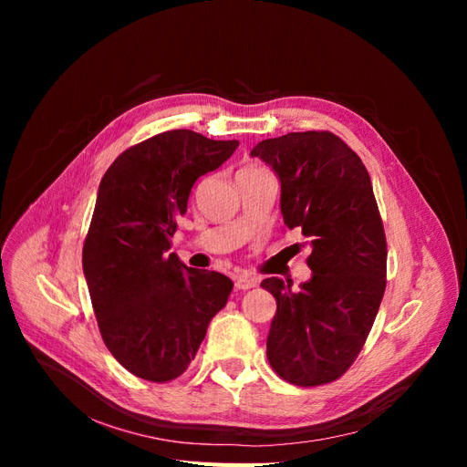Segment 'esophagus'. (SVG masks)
<instances>
[{"label": "esophagus", "mask_w": 467, "mask_h": 467, "mask_svg": "<svg viewBox=\"0 0 467 467\" xmlns=\"http://www.w3.org/2000/svg\"><path fill=\"white\" fill-rule=\"evenodd\" d=\"M253 286H257V278L255 276H249V275L235 276V290H249Z\"/></svg>", "instance_id": "1"}]
</instances>
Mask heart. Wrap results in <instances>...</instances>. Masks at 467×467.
Returning a JSON list of instances; mask_svg holds the SVG:
<instances>
[{
	"label": "heart",
	"mask_w": 467,
	"mask_h": 467,
	"mask_svg": "<svg viewBox=\"0 0 467 467\" xmlns=\"http://www.w3.org/2000/svg\"><path fill=\"white\" fill-rule=\"evenodd\" d=\"M266 175H271V173H268L263 165L247 161L245 165L239 167L237 181H242V179H257V177H266Z\"/></svg>",
	"instance_id": "1"
}]
</instances>
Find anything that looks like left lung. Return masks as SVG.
<instances>
[{
  "label": "left lung",
  "instance_id": "obj_1",
  "mask_svg": "<svg viewBox=\"0 0 467 467\" xmlns=\"http://www.w3.org/2000/svg\"><path fill=\"white\" fill-rule=\"evenodd\" d=\"M251 155L280 179L285 223L312 239V280L300 290L276 276L261 282L276 298L266 358L294 386L329 384L360 355L386 290L388 245L370 175L327 130L268 138Z\"/></svg>",
  "mask_w": 467,
  "mask_h": 467
}]
</instances>
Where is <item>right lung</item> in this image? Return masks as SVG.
<instances>
[{"instance_id": "1", "label": "right lung", "mask_w": 467, "mask_h": 467, "mask_svg": "<svg viewBox=\"0 0 467 467\" xmlns=\"http://www.w3.org/2000/svg\"><path fill=\"white\" fill-rule=\"evenodd\" d=\"M239 146L192 130H167L124 150L99 185L83 242L99 331L134 376L165 384L189 368L234 282L169 253L191 189Z\"/></svg>"}]
</instances>
